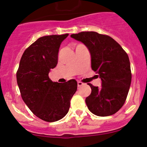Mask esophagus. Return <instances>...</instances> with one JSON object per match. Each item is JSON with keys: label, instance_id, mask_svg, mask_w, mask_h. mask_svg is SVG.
<instances>
[{"label": "esophagus", "instance_id": "obj_1", "mask_svg": "<svg viewBox=\"0 0 147 147\" xmlns=\"http://www.w3.org/2000/svg\"><path fill=\"white\" fill-rule=\"evenodd\" d=\"M83 85H84V84H83L82 82H81V81H78V82H77V86H78V87H81Z\"/></svg>", "mask_w": 147, "mask_h": 147}]
</instances>
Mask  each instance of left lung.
Returning <instances> with one entry per match:
<instances>
[{
  "mask_svg": "<svg viewBox=\"0 0 147 147\" xmlns=\"http://www.w3.org/2000/svg\"><path fill=\"white\" fill-rule=\"evenodd\" d=\"M70 37L84 43L91 55L92 69L101 79V86L90 84L92 92L86 98L88 109L98 116L114 114L124 105L131 82L128 55L108 35L85 31Z\"/></svg>",
  "mask_w": 147,
  "mask_h": 147,
  "instance_id": "left-lung-1",
  "label": "left lung"
}]
</instances>
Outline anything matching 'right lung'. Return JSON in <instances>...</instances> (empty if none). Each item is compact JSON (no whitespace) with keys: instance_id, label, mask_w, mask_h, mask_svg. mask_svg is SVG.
<instances>
[{"instance_id":"right-lung-1","label":"right lung","mask_w":147,"mask_h":147,"mask_svg":"<svg viewBox=\"0 0 147 147\" xmlns=\"http://www.w3.org/2000/svg\"><path fill=\"white\" fill-rule=\"evenodd\" d=\"M68 34L41 37L24 51L16 73L21 96L37 117L55 122L64 117L70 100L77 89L75 79L67 82H53L51 69L57 64L61 42Z\"/></svg>"}]
</instances>
